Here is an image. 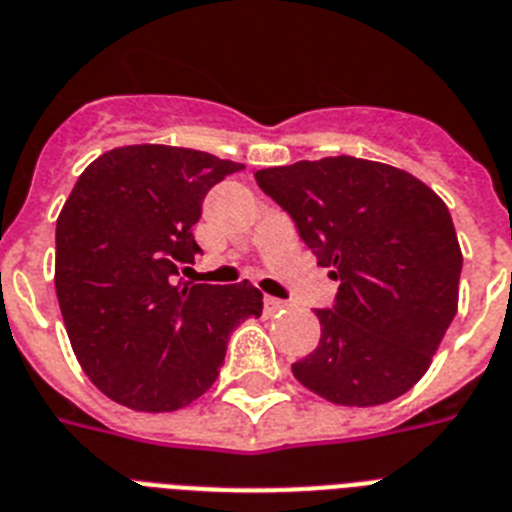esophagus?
<instances>
[{"instance_id":"esophagus-1","label":"esophagus","mask_w":512,"mask_h":512,"mask_svg":"<svg viewBox=\"0 0 512 512\" xmlns=\"http://www.w3.org/2000/svg\"><path fill=\"white\" fill-rule=\"evenodd\" d=\"M263 305H265V315H273V313H278V310H284L286 302L284 299H276V297H265Z\"/></svg>"}]
</instances>
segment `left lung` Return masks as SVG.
<instances>
[{
	"mask_svg": "<svg viewBox=\"0 0 512 512\" xmlns=\"http://www.w3.org/2000/svg\"><path fill=\"white\" fill-rule=\"evenodd\" d=\"M255 181L339 281L294 378L347 407L413 389L458 313L463 252L447 205L407 170L347 155L257 170Z\"/></svg>",
	"mask_w": 512,
	"mask_h": 512,
	"instance_id": "8db88e82",
	"label": "left lung"
}]
</instances>
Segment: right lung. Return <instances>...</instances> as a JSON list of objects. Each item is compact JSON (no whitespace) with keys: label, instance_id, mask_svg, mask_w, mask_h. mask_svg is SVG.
I'll return each instance as SVG.
<instances>
[{"label":"right lung","instance_id":"add662e5","mask_svg":"<svg viewBox=\"0 0 512 512\" xmlns=\"http://www.w3.org/2000/svg\"><path fill=\"white\" fill-rule=\"evenodd\" d=\"M244 165L207 152L134 144L78 176L57 218L54 289L91 384L141 413H173L215 384L228 336L260 318L263 294L176 281L202 249V199Z\"/></svg>","mask_w":512,"mask_h":512}]
</instances>
